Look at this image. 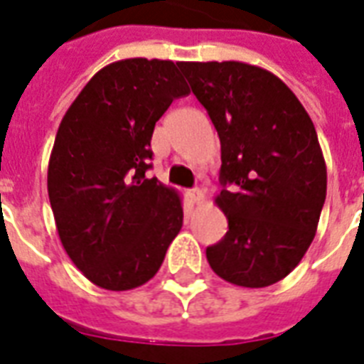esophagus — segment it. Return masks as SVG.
<instances>
[{
    "label": "esophagus",
    "mask_w": 364,
    "mask_h": 364,
    "mask_svg": "<svg viewBox=\"0 0 364 364\" xmlns=\"http://www.w3.org/2000/svg\"><path fill=\"white\" fill-rule=\"evenodd\" d=\"M188 198L193 204H202L204 202V191L202 188H193V191H188Z\"/></svg>",
    "instance_id": "1"
}]
</instances>
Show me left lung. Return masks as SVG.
Listing matches in <instances>:
<instances>
[{"instance_id": "left-lung-1", "label": "left lung", "mask_w": 364, "mask_h": 364, "mask_svg": "<svg viewBox=\"0 0 364 364\" xmlns=\"http://www.w3.org/2000/svg\"><path fill=\"white\" fill-rule=\"evenodd\" d=\"M193 94L221 139V194L228 232L205 249L211 270L240 287L291 274L316 236L327 166L316 126L291 88L243 62H183Z\"/></svg>"}]
</instances>
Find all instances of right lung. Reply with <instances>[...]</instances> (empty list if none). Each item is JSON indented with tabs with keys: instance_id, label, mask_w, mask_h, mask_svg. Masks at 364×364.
<instances>
[{
	"instance_id": "1",
	"label": "right lung",
	"mask_w": 364,
	"mask_h": 364,
	"mask_svg": "<svg viewBox=\"0 0 364 364\" xmlns=\"http://www.w3.org/2000/svg\"><path fill=\"white\" fill-rule=\"evenodd\" d=\"M183 62L128 58L105 65L65 111L48 160L56 230L94 285L147 283L183 227L181 198L145 177L154 124L187 96Z\"/></svg>"
}]
</instances>
